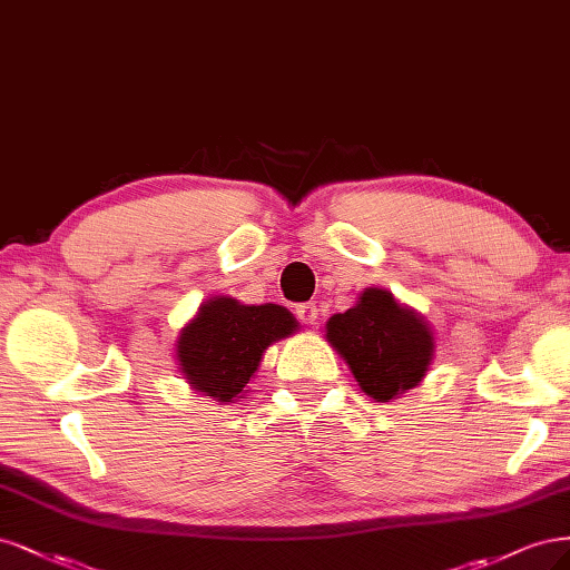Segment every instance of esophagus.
I'll list each match as a JSON object with an SVG mask.
<instances>
[{
    "label": "esophagus",
    "instance_id": "1",
    "mask_svg": "<svg viewBox=\"0 0 570 570\" xmlns=\"http://www.w3.org/2000/svg\"><path fill=\"white\" fill-rule=\"evenodd\" d=\"M317 315H320V307L315 303H301L296 307V317L303 322V324H315L317 322Z\"/></svg>",
    "mask_w": 570,
    "mask_h": 570
}]
</instances>
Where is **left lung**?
Here are the masks:
<instances>
[{
  "instance_id": "8db88e82",
  "label": "left lung",
  "mask_w": 570,
  "mask_h": 570,
  "mask_svg": "<svg viewBox=\"0 0 570 570\" xmlns=\"http://www.w3.org/2000/svg\"><path fill=\"white\" fill-rule=\"evenodd\" d=\"M326 338L379 402L414 389L433 357L429 326L383 288H366L355 307L328 320Z\"/></svg>"
}]
</instances>
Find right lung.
<instances>
[{"label": "right lung", "mask_w": 570, "mask_h": 570, "mask_svg": "<svg viewBox=\"0 0 570 570\" xmlns=\"http://www.w3.org/2000/svg\"><path fill=\"white\" fill-rule=\"evenodd\" d=\"M296 320L282 305H238L213 298L177 341L179 370L198 393L232 402L258 364L267 345L296 332Z\"/></svg>", "instance_id": "right-lung-1"}]
</instances>
